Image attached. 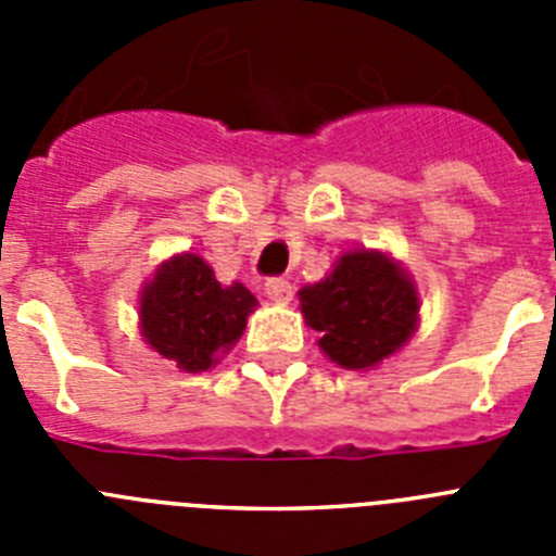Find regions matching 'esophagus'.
<instances>
[{
  "label": "esophagus",
  "instance_id": "1",
  "mask_svg": "<svg viewBox=\"0 0 556 556\" xmlns=\"http://www.w3.org/2000/svg\"><path fill=\"white\" fill-rule=\"evenodd\" d=\"M264 294H267L273 303L283 306V303L292 301V283L283 281V278H269V281L264 283Z\"/></svg>",
  "mask_w": 556,
  "mask_h": 556
}]
</instances>
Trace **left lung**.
<instances>
[{
  "label": "left lung",
  "instance_id": "1",
  "mask_svg": "<svg viewBox=\"0 0 556 556\" xmlns=\"http://www.w3.org/2000/svg\"><path fill=\"white\" fill-rule=\"evenodd\" d=\"M317 345L345 370H372L420 326V294L409 269L384 250H348L331 273L298 292Z\"/></svg>",
  "mask_w": 556,
  "mask_h": 556
}]
</instances>
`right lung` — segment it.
<instances>
[{"label":"right lung","instance_id":"obj_1","mask_svg":"<svg viewBox=\"0 0 556 556\" xmlns=\"http://www.w3.org/2000/svg\"><path fill=\"white\" fill-rule=\"evenodd\" d=\"M255 301L244 283L217 281L203 255L175 253L139 292V333L184 372H205L239 342Z\"/></svg>","mask_w":556,"mask_h":556}]
</instances>
